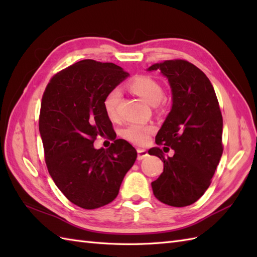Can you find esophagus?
I'll return each instance as SVG.
<instances>
[{"instance_id":"esophagus-1","label":"esophagus","mask_w":257,"mask_h":257,"mask_svg":"<svg viewBox=\"0 0 257 257\" xmlns=\"http://www.w3.org/2000/svg\"><path fill=\"white\" fill-rule=\"evenodd\" d=\"M137 152H138V160H143L147 156H148V151L145 149H138Z\"/></svg>"}]
</instances>
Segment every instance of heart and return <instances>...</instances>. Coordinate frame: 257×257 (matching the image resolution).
I'll list each match as a JSON object with an SVG mask.
<instances>
[{
	"mask_svg": "<svg viewBox=\"0 0 257 257\" xmlns=\"http://www.w3.org/2000/svg\"><path fill=\"white\" fill-rule=\"evenodd\" d=\"M129 89L136 95L143 98L144 100L149 102L150 105H156L163 97V89L159 81L149 75H138L129 81ZM120 98L121 92L119 89H112L106 95L103 99V109L107 116L114 120L118 118ZM156 132V127L152 123H141L135 122L130 123L123 129L122 136L130 143L144 146L150 138V136Z\"/></svg>",
	"mask_w": 257,
	"mask_h": 257,
	"instance_id": "1",
	"label": "heart"
}]
</instances>
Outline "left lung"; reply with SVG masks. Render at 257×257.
I'll return each instance as SVG.
<instances>
[{"label": "left lung", "instance_id": "obj_1", "mask_svg": "<svg viewBox=\"0 0 257 257\" xmlns=\"http://www.w3.org/2000/svg\"><path fill=\"white\" fill-rule=\"evenodd\" d=\"M172 91V108L158 132L149 155L159 157L163 172L151 183L162 203L182 207L194 203L210 187L223 154V118L214 88L206 75L184 59L154 64ZM168 146L175 150L165 157Z\"/></svg>", "mask_w": 257, "mask_h": 257}]
</instances>
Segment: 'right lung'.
Here are the masks:
<instances>
[{"label":"right lung","mask_w":257,"mask_h":257,"mask_svg":"<svg viewBox=\"0 0 257 257\" xmlns=\"http://www.w3.org/2000/svg\"><path fill=\"white\" fill-rule=\"evenodd\" d=\"M128 76L112 63L84 59L54 75L43 94L38 127L48 172L62 193L83 209L116 199L137 159L123 139H114L108 149L94 147L97 136L112 138L102 102Z\"/></svg>","instance_id":"1"}]
</instances>
